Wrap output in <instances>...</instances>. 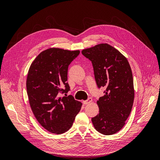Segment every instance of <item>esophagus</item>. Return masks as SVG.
Wrapping results in <instances>:
<instances>
[{"label":"esophagus","instance_id":"obj_1","mask_svg":"<svg viewBox=\"0 0 160 160\" xmlns=\"http://www.w3.org/2000/svg\"><path fill=\"white\" fill-rule=\"evenodd\" d=\"M92 101H93V100H92V99L89 98H88V99H87L86 101H83V104L86 105V104H88V103L92 102Z\"/></svg>","mask_w":160,"mask_h":160}]
</instances>
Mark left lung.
Wrapping results in <instances>:
<instances>
[{"label": "left lung", "mask_w": 160, "mask_h": 160, "mask_svg": "<svg viewBox=\"0 0 160 160\" xmlns=\"http://www.w3.org/2000/svg\"><path fill=\"white\" fill-rule=\"evenodd\" d=\"M93 67L96 83L106 89L97 101L99 113L91 119L95 129L113 135L122 129L132 111L134 100L133 75L129 62L118 49L101 43L82 50Z\"/></svg>", "instance_id": "obj_1"}]
</instances>
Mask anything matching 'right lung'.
<instances>
[{"mask_svg":"<svg viewBox=\"0 0 160 160\" xmlns=\"http://www.w3.org/2000/svg\"><path fill=\"white\" fill-rule=\"evenodd\" d=\"M80 51L49 48L31 63L27 77L28 101L38 122L48 132L61 134L72 126L82 103L72 95L60 96L69 90L68 67Z\"/></svg>","mask_w":160,"mask_h":160,"instance_id":"add662e5","label":"right lung"}]
</instances>
